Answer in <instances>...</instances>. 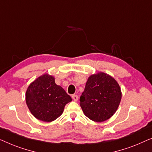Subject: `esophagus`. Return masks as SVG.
Wrapping results in <instances>:
<instances>
[{"mask_svg": "<svg viewBox=\"0 0 152 152\" xmlns=\"http://www.w3.org/2000/svg\"><path fill=\"white\" fill-rule=\"evenodd\" d=\"M72 98H73V100L74 101H77V100H78V96L77 95H72Z\"/></svg>", "mask_w": 152, "mask_h": 152, "instance_id": "34e87169", "label": "esophagus"}]
</instances>
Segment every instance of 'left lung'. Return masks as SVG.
I'll return each instance as SVG.
<instances>
[{
  "instance_id": "obj_1",
  "label": "left lung",
  "mask_w": 152,
  "mask_h": 152,
  "mask_svg": "<svg viewBox=\"0 0 152 152\" xmlns=\"http://www.w3.org/2000/svg\"><path fill=\"white\" fill-rule=\"evenodd\" d=\"M122 97L121 89L115 79L104 72H98L87 79L80 98V105L87 118L103 122L115 114Z\"/></svg>"
}]
</instances>
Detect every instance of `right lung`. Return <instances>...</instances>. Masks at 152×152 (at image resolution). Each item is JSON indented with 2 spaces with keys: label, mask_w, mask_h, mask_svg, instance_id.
<instances>
[{
  "label": "right lung",
  "mask_w": 152,
  "mask_h": 152,
  "mask_svg": "<svg viewBox=\"0 0 152 152\" xmlns=\"http://www.w3.org/2000/svg\"><path fill=\"white\" fill-rule=\"evenodd\" d=\"M25 100L36 118L49 123L63 114L65 106L72 101V98L63 87L56 84L54 76L45 74L29 85Z\"/></svg>",
  "instance_id": "right-lung-1"
}]
</instances>
